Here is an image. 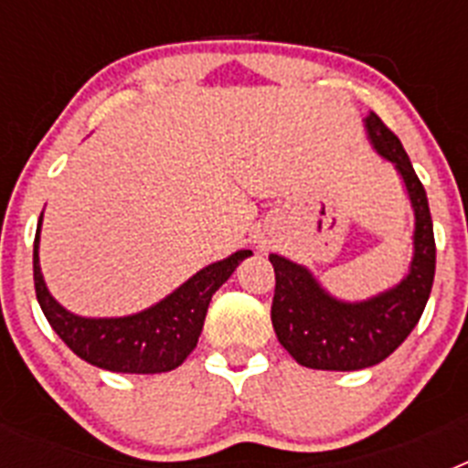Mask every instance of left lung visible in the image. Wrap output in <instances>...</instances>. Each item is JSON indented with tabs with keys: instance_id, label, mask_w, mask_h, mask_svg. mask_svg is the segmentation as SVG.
<instances>
[{
	"instance_id": "1",
	"label": "left lung",
	"mask_w": 468,
	"mask_h": 468,
	"mask_svg": "<svg viewBox=\"0 0 468 468\" xmlns=\"http://www.w3.org/2000/svg\"><path fill=\"white\" fill-rule=\"evenodd\" d=\"M373 150L394 164L415 213L412 260L396 285L367 300L346 302L330 295L321 281L283 255H270L276 291L271 325L283 349L314 370H363L394 354L427 307L436 271V241L427 192L405 154L403 144L375 112L363 119Z\"/></svg>"
}]
</instances>
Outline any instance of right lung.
<instances>
[{
	"label": "right lung",
	"mask_w": 468,
	"mask_h": 468,
	"mask_svg": "<svg viewBox=\"0 0 468 468\" xmlns=\"http://www.w3.org/2000/svg\"><path fill=\"white\" fill-rule=\"evenodd\" d=\"M35 237V291L39 307L58 337L86 363L110 373L156 375L176 370L194 351L204 330L206 312L215 291L234 274L239 264L253 255L237 250L185 281L180 288L152 307L128 316H80L65 309L48 292L39 267V231Z\"/></svg>",
	"instance_id": "obj_1"
}]
</instances>
